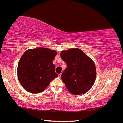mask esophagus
I'll list each match as a JSON object with an SVG mask.
<instances>
[{"label":"esophagus","mask_w":123,"mask_h":123,"mask_svg":"<svg viewBox=\"0 0 123 123\" xmlns=\"http://www.w3.org/2000/svg\"><path fill=\"white\" fill-rule=\"evenodd\" d=\"M61 75H62V74H61V73L58 74V78H61Z\"/></svg>","instance_id":"obj_1"}]
</instances>
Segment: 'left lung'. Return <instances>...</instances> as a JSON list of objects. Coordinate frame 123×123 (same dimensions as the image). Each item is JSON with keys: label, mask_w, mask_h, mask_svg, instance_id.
Wrapping results in <instances>:
<instances>
[{"label": "left lung", "mask_w": 123, "mask_h": 123, "mask_svg": "<svg viewBox=\"0 0 123 123\" xmlns=\"http://www.w3.org/2000/svg\"><path fill=\"white\" fill-rule=\"evenodd\" d=\"M60 55L67 65L62 75L66 88L71 93L76 95L88 92L96 79L94 62L77 48L62 51Z\"/></svg>", "instance_id": "left-lung-1"}]
</instances>
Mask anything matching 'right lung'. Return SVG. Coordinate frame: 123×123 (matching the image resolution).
Segmentation results:
<instances>
[{
  "label": "right lung",
  "mask_w": 123,
  "mask_h": 123,
  "mask_svg": "<svg viewBox=\"0 0 123 123\" xmlns=\"http://www.w3.org/2000/svg\"><path fill=\"white\" fill-rule=\"evenodd\" d=\"M57 52L38 47L26 51L17 66V77L23 87L31 93L43 92L57 77L53 61Z\"/></svg>",
  "instance_id": "add662e5"
}]
</instances>
